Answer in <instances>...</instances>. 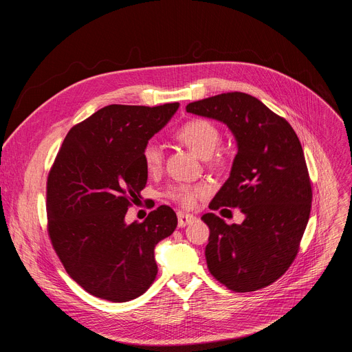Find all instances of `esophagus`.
<instances>
[{
    "mask_svg": "<svg viewBox=\"0 0 352 352\" xmlns=\"http://www.w3.org/2000/svg\"><path fill=\"white\" fill-rule=\"evenodd\" d=\"M178 216V227H185V226H188V224H190L192 221H195L196 220V217L195 216H192V214H185V213H178L177 214Z\"/></svg>",
    "mask_w": 352,
    "mask_h": 352,
    "instance_id": "obj_1",
    "label": "esophagus"
}]
</instances>
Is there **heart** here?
I'll list each match as a JSON object with an SVG mask.
<instances>
[{"label":"heart","mask_w":352,"mask_h":352,"mask_svg":"<svg viewBox=\"0 0 352 352\" xmlns=\"http://www.w3.org/2000/svg\"><path fill=\"white\" fill-rule=\"evenodd\" d=\"M174 138L202 159L210 157L213 167H223L227 163V156L223 150H217L221 142V132L219 126L206 118H190L184 122L174 133ZM215 153L213 154L212 152ZM214 156L212 157L211 155ZM142 160L148 173H156L162 168L164 160L163 147L156 140H148L142 147ZM208 189L204 185L175 184L171 185L166 195L179 206L189 209L196 205L199 199L206 195Z\"/></svg>","instance_id":"1"}]
</instances>
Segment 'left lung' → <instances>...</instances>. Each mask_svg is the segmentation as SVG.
I'll use <instances>...</instances> for the list:
<instances>
[{"label": "left lung", "mask_w": 352, "mask_h": 352, "mask_svg": "<svg viewBox=\"0 0 352 352\" xmlns=\"http://www.w3.org/2000/svg\"><path fill=\"white\" fill-rule=\"evenodd\" d=\"M186 111L223 121L238 142L230 178L209 208H239L245 220L227 224L204 214L209 272L235 292L265 288L296 258L309 220L312 182L302 146L285 118L242 91L197 100Z\"/></svg>", "instance_id": "left-lung-1"}]
</instances>
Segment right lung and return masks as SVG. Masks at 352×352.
Instances as JSON below:
<instances>
[{
    "label": "right lung",
    "instance_id": "right-lung-1",
    "mask_svg": "<svg viewBox=\"0 0 352 352\" xmlns=\"http://www.w3.org/2000/svg\"><path fill=\"white\" fill-rule=\"evenodd\" d=\"M179 103L111 104L74 125L47 177V231L64 269L86 292L126 302L157 276L155 246L177 227L170 206L143 223L125 214L147 182L142 147Z\"/></svg>",
    "mask_w": 352,
    "mask_h": 352
}]
</instances>
